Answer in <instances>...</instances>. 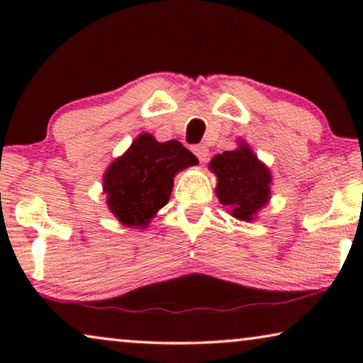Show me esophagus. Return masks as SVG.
<instances>
[{"label":"esophagus","mask_w":363,"mask_h":363,"mask_svg":"<svg viewBox=\"0 0 363 363\" xmlns=\"http://www.w3.org/2000/svg\"><path fill=\"white\" fill-rule=\"evenodd\" d=\"M191 150H193V153H195V155H196L198 160H200V162H206V158H208V148H206L205 145H193Z\"/></svg>","instance_id":"34e87169"}]
</instances>
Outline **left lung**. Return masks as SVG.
I'll list each match as a JSON object with an SVG mask.
<instances>
[{
	"label": "left lung",
	"instance_id": "8db88e82",
	"mask_svg": "<svg viewBox=\"0 0 363 363\" xmlns=\"http://www.w3.org/2000/svg\"><path fill=\"white\" fill-rule=\"evenodd\" d=\"M210 170L218 178V200L230 208L231 216L238 220L251 221L269 201L271 172L264 163L257 160L246 142H240L236 150L213 157Z\"/></svg>",
	"mask_w": 363,
	"mask_h": 363
}]
</instances>
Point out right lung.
Returning a JSON list of instances; mask_svg holds the SVG:
<instances>
[{
    "mask_svg": "<svg viewBox=\"0 0 363 363\" xmlns=\"http://www.w3.org/2000/svg\"><path fill=\"white\" fill-rule=\"evenodd\" d=\"M196 163V157L178 140L162 143L142 133L104 175L108 210L122 225L147 228L170 200L173 177Z\"/></svg>",
    "mask_w": 363,
    "mask_h": 363,
    "instance_id": "right-lung-1",
    "label": "right lung"
}]
</instances>
